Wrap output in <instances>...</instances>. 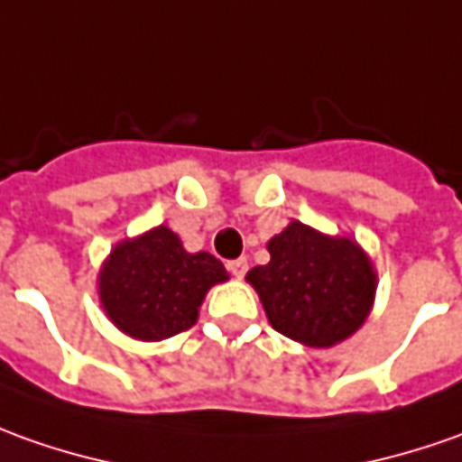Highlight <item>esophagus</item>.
<instances>
[{
	"mask_svg": "<svg viewBox=\"0 0 462 462\" xmlns=\"http://www.w3.org/2000/svg\"><path fill=\"white\" fill-rule=\"evenodd\" d=\"M227 271H230L232 275H237V278H243L245 273H247V260H245V257L230 260V263H227Z\"/></svg>",
	"mask_w": 462,
	"mask_h": 462,
	"instance_id": "1",
	"label": "esophagus"
}]
</instances>
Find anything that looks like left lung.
Masks as SVG:
<instances>
[{
    "label": "left lung",
    "instance_id": "8db88e82",
    "mask_svg": "<svg viewBox=\"0 0 462 462\" xmlns=\"http://www.w3.org/2000/svg\"><path fill=\"white\" fill-rule=\"evenodd\" d=\"M271 263L247 273L268 321L306 346H334L369 316L376 275L362 247L291 222L271 243Z\"/></svg>",
    "mask_w": 462,
    "mask_h": 462
}]
</instances>
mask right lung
Listing matches in <instances>:
<instances>
[{"label": "right lung", "mask_w": 462, "mask_h": 462, "mask_svg": "<svg viewBox=\"0 0 462 462\" xmlns=\"http://www.w3.org/2000/svg\"><path fill=\"white\" fill-rule=\"evenodd\" d=\"M227 271L209 253H187L169 227L125 240L100 271L103 309L124 334L159 341L197 323V309Z\"/></svg>", "instance_id": "add662e5"}]
</instances>
